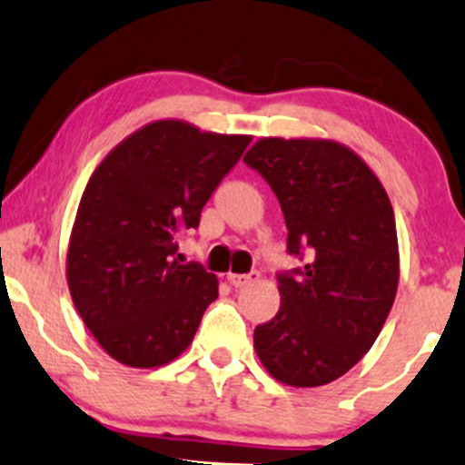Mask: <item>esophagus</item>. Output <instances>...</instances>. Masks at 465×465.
Segmentation results:
<instances>
[{
  "mask_svg": "<svg viewBox=\"0 0 465 465\" xmlns=\"http://www.w3.org/2000/svg\"><path fill=\"white\" fill-rule=\"evenodd\" d=\"M258 280H260L258 271H251V273H247V275H242V273H229V275H227L229 284L236 286V288L249 286V284H253V282H258Z\"/></svg>",
  "mask_w": 465,
  "mask_h": 465,
  "instance_id": "esophagus-1",
  "label": "esophagus"
}]
</instances>
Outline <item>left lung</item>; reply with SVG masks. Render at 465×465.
Here are the masks:
<instances>
[{"label": "left lung", "mask_w": 465, "mask_h": 465, "mask_svg": "<svg viewBox=\"0 0 465 465\" xmlns=\"http://www.w3.org/2000/svg\"><path fill=\"white\" fill-rule=\"evenodd\" d=\"M244 162L280 201L288 253L311 255L295 275L277 277L280 311L255 328V354L284 385H328L370 351L396 300L391 201L370 165L334 140L260 137Z\"/></svg>", "instance_id": "1"}]
</instances>
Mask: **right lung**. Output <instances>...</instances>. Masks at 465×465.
<instances>
[{
	"label": "right lung",
	"mask_w": 465,
	"mask_h": 465,
	"mask_svg": "<svg viewBox=\"0 0 465 465\" xmlns=\"http://www.w3.org/2000/svg\"><path fill=\"white\" fill-rule=\"evenodd\" d=\"M251 135L154 120L94 170L67 247L74 306L111 359L151 370L188 350L218 277L181 264L177 240L236 165Z\"/></svg>",
	"instance_id": "obj_1"
}]
</instances>
